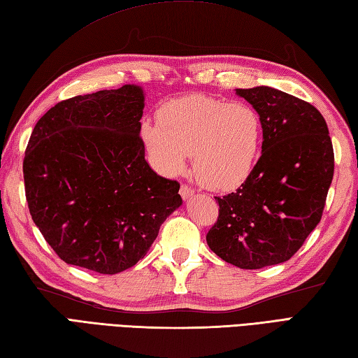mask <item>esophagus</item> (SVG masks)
I'll list each match as a JSON object with an SVG mask.
<instances>
[{
	"instance_id": "obj_1",
	"label": "esophagus",
	"mask_w": 358,
	"mask_h": 358,
	"mask_svg": "<svg viewBox=\"0 0 358 358\" xmlns=\"http://www.w3.org/2000/svg\"><path fill=\"white\" fill-rule=\"evenodd\" d=\"M194 192H195L194 187L187 186V185H181V187H180V195H181V199H183V200H187L189 196H192Z\"/></svg>"
}]
</instances>
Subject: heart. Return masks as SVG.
<instances>
[{
    "label": "heart",
    "mask_w": 358,
    "mask_h": 358,
    "mask_svg": "<svg viewBox=\"0 0 358 358\" xmlns=\"http://www.w3.org/2000/svg\"><path fill=\"white\" fill-rule=\"evenodd\" d=\"M141 135L163 173H183L192 154L196 180L214 191H229L252 171L263 120L248 103L189 95L164 104L158 121H143Z\"/></svg>",
    "instance_id": "obj_1"
}]
</instances>
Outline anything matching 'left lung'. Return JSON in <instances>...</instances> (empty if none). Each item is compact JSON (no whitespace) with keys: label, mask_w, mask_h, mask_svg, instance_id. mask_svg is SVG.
Returning <instances> with one entry per match:
<instances>
[{"label":"left lung","mask_w":358,"mask_h":358,"mask_svg":"<svg viewBox=\"0 0 358 358\" xmlns=\"http://www.w3.org/2000/svg\"><path fill=\"white\" fill-rule=\"evenodd\" d=\"M263 120L262 157L237 191L218 201L206 241L241 269L287 262L320 223L334 177V149L313 104L268 86L237 89Z\"/></svg>","instance_id":"8db88e82"}]
</instances>
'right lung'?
I'll return each mask as SVG.
<instances>
[{
  "instance_id": "obj_1",
  "label": "right lung",
  "mask_w": 358,
  "mask_h": 358,
  "mask_svg": "<svg viewBox=\"0 0 358 358\" xmlns=\"http://www.w3.org/2000/svg\"><path fill=\"white\" fill-rule=\"evenodd\" d=\"M143 90L126 85L57 103L38 120L22 172L29 212L55 254L98 273L146 255L181 206L180 183L144 159Z\"/></svg>"
}]
</instances>
